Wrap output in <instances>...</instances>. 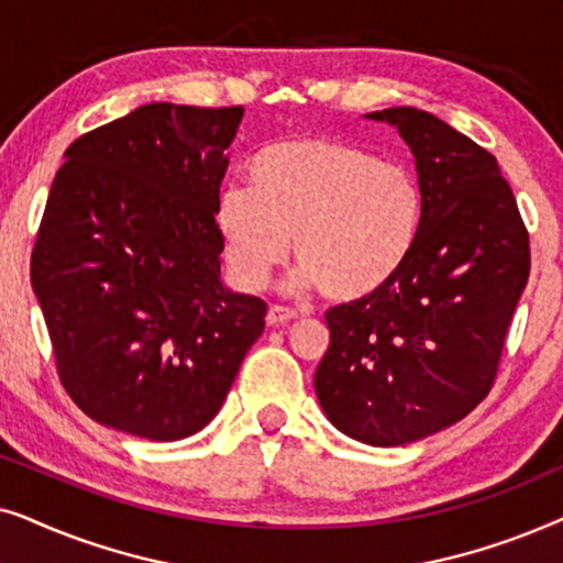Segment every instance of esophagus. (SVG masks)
<instances>
[{
    "label": "esophagus",
    "instance_id": "34e87169",
    "mask_svg": "<svg viewBox=\"0 0 563 563\" xmlns=\"http://www.w3.org/2000/svg\"><path fill=\"white\" fill-rule=\"evenodd\" d=\"M291 320H297V312L289 310V307H282V305H272V307H268L266 322H268V325H272V328H276V325H287V322H291Z\"/></svg>",
    "mask_w": 563,
    "mask_h": 563
}]
</instances>
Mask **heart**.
I'll list each match as a JSON object with an SVG mask.
<instances>
[{"label": "heart", "instance_id": "heart-1", "mask_svg": "<svg viewBox=\"0 0 563 563\" xmlns=\"http://www.w3.org/2000/svg\"><path fill=\"white\" fill-rule=\"evenodd\" d=\"M420 214V189L402 166L335 137H295L251 158L249 189L222 191L214 225L243 289L264 287L295 241L297 287L353 305L407 266Z\"/></svg>", "mask_w": 563, "mask_h": 563}]
</instances>
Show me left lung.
I'll list each match as a JSON object with an SVG mask.
<instances>
[{
  "instance_id": "obj_1",
  "label": "left lung",
  "mask_w": 563,
  "mask_h": 563,
  "mask_svg": "<svg viewBox=\"0 0 563 563\" xmlns=\"http://www.w3.org/2000/svg\"><path fill=\"white\" fill-rule=\"evenodd\" d=\"M410 145L420 235L379 295L328 310L314 391L341 433L405 445L466 418L495 384L530 274L526 222L497 158L415 107L366 114Z\"/></svg>"
}]
</instances>
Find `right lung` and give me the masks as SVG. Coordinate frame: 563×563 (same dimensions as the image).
I'll use <instances>...</instances> for the list:
<instances>
[{
    "label": "right lung",
    "mask_w": 563,
    "mask_h": 563,
    "mask_svg": "<svg viewBox=\"0 0 563 563\" xmlns=\"http://www.w3.org/2000/svg\"><path fill=\"white\" fill-rule=\"evenodd\" d=\"M243 107L153 102L74 141L30 282L68 397L91 420L179 441L222 407L266 302L220 282L214 225Z\"/></svg>",
    "instance_id": "add662e5"
}]
</instances>
